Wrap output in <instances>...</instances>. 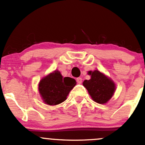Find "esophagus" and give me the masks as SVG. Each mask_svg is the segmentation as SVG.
<instances>
[{"label":"esophagus","instance_id":"esophagus-1","mask_svg":"<svg viewBox=\"0 0 145 145\" xmlns=\"http://www.w3.org/2000/svg\"><path fill=\"white\" fill-rule=\"evenodd\" d=\"M76 81H77V83H79V84H81V83H82V78H81V77H78V78H76Z\"/></svg>","mask_w":145,"mask_h":145}]
</instances>
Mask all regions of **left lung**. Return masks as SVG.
<instances>
[{"label":"left lung","instance_id":"1","mask_svg":"<svg viewBox=\"0 0 145 145\" xmlns=\"http://www.w3.org/2000/svg\"><path fill=\"white\" fill-rule=\"evenodd\" d=\"M90 80H85L83 85L92 99L99 104H106L114 93L116 86L112 80L98 70L88 71Z\"/></svg>","mask_w":145,"mask_h":145}]
</instances>
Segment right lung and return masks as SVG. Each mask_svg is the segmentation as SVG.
<instances>
[{
	"instance_id": "right-lung-1",
	"label": "right lung",
	"mask_w": 145,
	"mask_h": 145,
	"mask_svg": "<svg viewBox=\"0 0 145 145\" xmlns=\"http://www.w3.org/2000/svg\"><path fill=\"white\" fill-rule=\"evenodd\" d=\"M76 84L75 79L63 77L58 70H55L40 80L39 84V93L45 104L57 105L66 100Z\"/></svg>"
}]
</instances>
